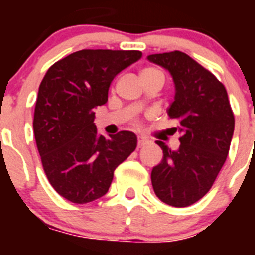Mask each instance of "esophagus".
<instances>
[{
  "instance_id": "34e87169",
  "label": "esophagus",
  "mask_w": 255,
  "mask_h": 255,
  "mask_svg": "<svg viewBox=\"0 0 255 255\" xmlns=\"http://www.w3.org/2000/svg\"><path fill=\"white\" fill-rule=\"evenodd\" d=\"M145 144H148V139L143 138V136H139L138 139V147H143V145H145Z\"/></svg>"
}]
</instances>
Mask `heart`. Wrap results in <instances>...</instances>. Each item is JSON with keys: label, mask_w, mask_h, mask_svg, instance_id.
I'll return each instance as SVG.
<instances>
[{"label": "heart", "mask_w": 255, "mask_h": 255, "mask_svg": "<svg viewBox=\"0 0 255 255\" xmlns=\"http://www.w3.org/2000/svg\"><path fill=\"white\" fill-rule=\"evenodd\" d=\"M150 74H161L157 69H154V67H145L144 70H141L140 73V76H144V75H150Z\"/></svg>", "instance_id": "b5f03b06"}]
</instances>
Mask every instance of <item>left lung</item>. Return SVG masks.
Segmentation results:
<instances>
[{
  "instance_id": "1",
  "label": "left lung",
  "mask_w": 255,
  "mask_h": 255,
  "mask_svg": "<svg viewBox=\"0 0 255 255\" xmlns=\"http://www.w3.org/2000/svg\"><path fill=\"white\" fill-rule=\"evenodd\" d=\"M147 58L172 76L175 97L167 115L180 134L175 150L157 141L163 158L152 170L153 189L168 206H191L208 193L226 161L235 128L233 110L224 84L184 52Z\"/></svg>"
}]
</instances>
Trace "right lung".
I'll list each match as a JSON object with an SVG mask.
<instances>
[{
	"instance_id": "add662e5",
	"label": "right lung",
	"mask_w": 255,
	"mask_h": 255,
	"mask_svg": "<svg viewBox=\"0 0 255 255\" xmlns=\"http://www.w3.org/2000/svg\"><path fill=\"white\" fill-rule=\"evenodd\" d=\"M140 57V51L82 49L52 65L40 83L33 121L38 152L51 185L73 203L103 197L136 148L132 131L98 134L94 110L108 101L115 76Z\"/></svg>"
}]
</instances>
